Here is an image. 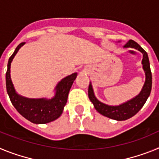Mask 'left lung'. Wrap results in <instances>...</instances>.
Wrapping results in <instances>:
<instances>
[{"label":"left lung","mask_w":159,"mask_h":159,"mask_svg":"<svg viewBox=\"0 0 159 159\" xmlns=\"http://www.w3.org/2000/svg\"><path fill=\"white\" fill-rule=\"evenodd\" d=\"M124 47L135 48L143 54L142 64H143V69L146 73V81L141 92L135 98L132 99L131 100L128 101V102H125L123 104L116 107L108 106V105L99 102L95 98L92 84H90L89 86H88V97H89L91 102L94 104L95 110L102 116L110 118L111 119H116L118 121H122V120L130 119L139 111L143 105L145 104L147 98L151 94V87H152V75H151L150 62H149L148 55H147V52L139 43H136L133 40H130L129 41H127Z\"/></svg>","instance_id":"8db88e82"}]
</instances>
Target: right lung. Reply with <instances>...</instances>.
<instances>
[{"label": "right lung", "mask_w": 159, "mask_h": 159, "mask_svg": "<svg viewBox=\"0 0 159 159\" xmlns=\"http://www.w3.org/2000/svg\"><path fill=\"white\" fill-rule=\"evenodd\" d=\"M24 43L25 42L20 43L8 60L6 71L7 92L12 104L16 108V110L29 121L37 124L49 123L57 119L62 114L64 106L67 102L70 88L75 80L77 73H73L65 77L57 84L56 88L57 93L53 99L48 100L43 99H35L20 96L15 92L11 80L10 65L12 59Z\"/></svg>", "instance_id": "obj_1"}]
</instances>
